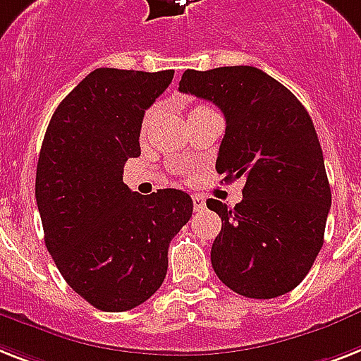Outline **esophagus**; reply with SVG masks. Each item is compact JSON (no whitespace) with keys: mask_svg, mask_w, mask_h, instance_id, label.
<instances>
[{"mask_svg":"<svg viewBox=\"0 0 361 361\" xmlns=\"http://www.w3.org/2000/svg\"><path fill=\"white\" fill-rule=\"evenodd\" d=\"M192 206H195V211H202L206 207V202H204L200 195H195L192 196Z\"/></svg>","mask_w":361,"mask_h":361,"instance_id":"34e87169","label":"esophagus"}]
</instances>
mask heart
<instances>
[{
  "instance_id": "heart-1",
  "label": "heart",
  "mask_w": 361,
  "mask_h": 361,
  "mask_svg": "<svg viewBox=\"0 0 361 361\" xmlns=\"http://www.w3.org/2000/svg\"><path fill=\"white\" fill-rule=\"evenodd\" d=\"M200 107H204V105H200ZM150 118H152V111L145 116V128H146V126H148V122H150Z\"/></svg>"
}]
</instances>
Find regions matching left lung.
Segmentation results:
<instances>
[{
	"instance_id": "left-lung-1",
	"label": "left lung",
	"mask_w": 361,
	"mask_h": 361,
	"mask_svg": "<svg viewBox=\"0 0 361 361\" xmlns=\"http://www.w3.org/2000/svg\"><path fill=\"white\" fill-rule=\"evenodd\" d=\"M180 92L209 99L224 113L226 133L216 172L245 180L231 209L206 202L221 216L211 265L231 291L274 298L302 282L324 241L332 192L323 150L306 107L280 81L254 66L185 70Z\"/></svg>"
}]
</instances>
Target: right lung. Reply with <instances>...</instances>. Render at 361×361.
I'll return each instance as SVG.
<instances>
[{"mask_svg":"<svg viewBox=\"0 0 361 361\" xmlns=\"http://www.w3.org/2000/svg\"><path fill=\"white\" fill-rule=\"evenodd\" d=\"M174 70L96 68L59 104L38 155L35 196L44 241L72 289L102 312H128L161 287L169 245L189 222L183 190L148 196L122 181L140 155L145 111Z\"/></svg>","mask_w":361,"mask_h":361,"instance_id":"1","label":"right lung"}]
</instances>
